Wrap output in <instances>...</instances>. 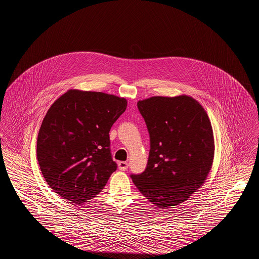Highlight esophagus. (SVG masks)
<instances>
[{
    "mask_svg": "<svg viewBox=\"0 0 259 259\" xmlns=\"http://www.w3.org/2000/svg\"><path fill=\"white\" fill-rule=\"evenodd\" d=\"M128 166L129 164L127 162H124V161L118 162V169L121 171H126L128 169Z\"/></svg>",
    "mask_w": 259,
    "mask_h": 259,
    "instance_id": "34e87169",
    "label": "esophagus"
}]
</instances>
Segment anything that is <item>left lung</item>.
I'll return each mask as SVG.
<instances>
[{
    "instance_id": "8db88e82",
    "label": "left lung",
    "mask_w": 259,
    "mask_h": 259,
    "mask_svg": "<svg viewBox=\"0 0 259 259\" xmlns=\"http://www.w3.org/2000/svg\"><path fill=\"white\" fill-rule=\"evenodd\" d=\"M150 138L148 165L131 175L140 192L161 209L185 202L205 183L214 154L211 124L195 99L154 96L139 101Z\"/></svg>"
}]
</instances>
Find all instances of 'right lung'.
I'll return each instance as SVG.
<instances>
[{
    "mask_svg": "<svg viewBox=\"0 0 259 259\" xmlns=\"http://www.w3.org/2000/svg\"><path fill=\"white\" fill-rule=\"evenodd\" d=\"M126 107L125 98L75 89L52 104L38 131L37 158L55 193L81 205L102 191L117 168L109 133Z\"/></svg>",
    "mask_w": 259,
    "mask_h": 259,
    "instance_id": "right-lung-1",
    "label": "right lung"
}]
</instances>
